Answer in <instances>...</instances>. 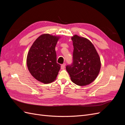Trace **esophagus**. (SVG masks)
<instances>
[{
	"label": "esophagus",
	"instance_id": "obj_1",
	"mask_svg": "<svg viewBox=\"0 0 125 125\" xmlns=\"http://www.w3.org/2000/svg\"><path fill=\"white\" fill-rule=\"evenodd\" d=\"M65 66H66V64H65V63H63V64H62V65H61V69H62V70H63V69H65Z\"/></svg>",
	"mask_w": 125,
	"mask_h": 125
}]
</instances>
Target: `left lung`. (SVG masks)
Here are the masks:
<instances>
[{
  "mask_svg": "<svg viewBox=\"0 0 125 125\" xmlns=\"http://www.w3.org/2000/svg\"><path fill=\"white\" fill-rule=\"evenodd\" d=\"M73 63L66 66L71 80L79 86L88 85L95 80L101 69L100 56L91 42L85 37L72 36Z\"/></svg>",
  "mask_w": 125,
  "mask_h": 125,
  "instance_id": "left-lung-1",
  "label": "left lung"
}]
</instances>
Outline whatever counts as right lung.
I'll return each instance as SVG.
<instances>
[{
	"mask_svg": "<svg viewBox=\"0 0 125 125\" xmlns=\"http://www.w3.org/2000/svg\"><path fill=\"white\" fill-rule=\"evenodd\" d=\"M60 36L43 34L30 48L26 58L28 70L37 80L44 84L56 80L60 69L57 63L55 46Z\"/></svg>",
	"mask_w": 125,
	"mask_h": 125,
	"instance_id": "1",
	"label": "right lung"
}]
</instances>
